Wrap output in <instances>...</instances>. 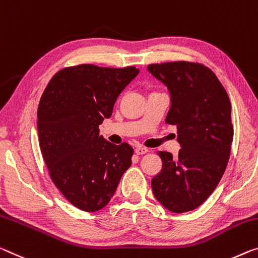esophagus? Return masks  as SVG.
Masks as SVG:
<instances>
[{
  "label": "esophagus",
  "instance_id": "obj_1",
  "mask_svg": "<svg viewBox=\"0 0 258 258\" xmlns=\"http://www.w3.org/2000/svg\"><path fill=\"white\" fill-rule=\"evenodd\" d=\"M146 153H148V149L145 148V147H137V148H136V154L137 155H144Z\"/></svg>",
  "mask_w": 258,
  "mask_h": 258
}]
</instances>
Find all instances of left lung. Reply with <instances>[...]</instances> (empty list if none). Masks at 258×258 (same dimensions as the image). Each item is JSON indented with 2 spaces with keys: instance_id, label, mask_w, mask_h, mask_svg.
Segmentation results:
<instances>
[{
  "instance_id": "8db88e82",
  "label": "left lung",
  "mask_w": 258,
  "mask_h": 258,
  "mask_svg": "<svg viewBox=\"0 0 258 258\" xmlns=\"http://www.w3.org/2000/svg\"><path fill=\"white\" fill-rule=\"evenodd\" d=\"M148 71L169 89L165 122L177 126L181 147L175 157L158 151L162 170L151 179V188L163 207L182 214L201 206L225 172L233 141L231 102L218 78L203 64H150Z\"/></svg>"
}]
</instances>
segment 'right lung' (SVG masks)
<instances>
[{"label": "right lung", "instance_id": "1", "mask_svg": "<svg viewBox=\"0 0 258 258\" xmlns=\"http://www.w3.org/2000/svg\"><path fill=\"white\" fill-rule=\"evenodd\" d=\"M138 73L136 67L64 68L41 96V154L52 182L78 209L93 212L107 206L132 164V147L110 144L100 136L99 126Z\"/></svg>", "mask_w": 258, "mask_h": 258}]
</instances>
